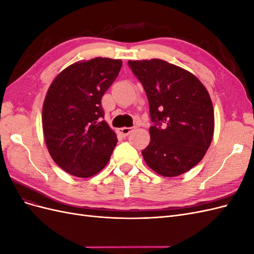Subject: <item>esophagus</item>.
<instances>
[{
	"mask_svg": "<svg viewBox=\"0 0 254 254\" xmlns=\"http://www.w3.org/2000/svg\"><path fill=\"white\" fill-rule=\"evenodd\" d=\"M131 131H132V127H123L119 129V133L122 136H127Z\"/></svg>",
	"mask_w": 254,
	"mask_h": 254,
	"instance_id": "esophagus-1",
	"label": "esophagus"
}]
</instances>
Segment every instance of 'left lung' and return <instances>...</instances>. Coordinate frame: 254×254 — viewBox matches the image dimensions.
Wrapping results in <instances>:
<instances>
[{"label": "left lung", "instance_id": "left-lung-1", "mask_svg": "<svg viewBox=\"0 0 254 254\" xmlns=\"http://www.w3.org/2000/svg\"><path fill=\"white\" fill-rule=\"evenodd\" d=\"M142 82L153 125L142 155L152 171L176 177L197 165L210 147L214 111L209 92L194 74L162 59L129 60Z\"/></svg>", "mask_w": 254, "mask_h": 254}]
</instances>
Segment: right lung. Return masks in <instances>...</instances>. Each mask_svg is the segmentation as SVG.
Listing matches in <instances>:
<instances>
[{
	"mask_svg": "<svg viewBox=\"0 0 254 254\" xmlns=\"http://www.w3.org/2000/svg\"><path fill=\"white\" fill-rule=\"evenodd\" d=\"M122 60L96 57L65 67L53 80L42 108V128L60 168L89 178L108 163L118 143L104 121L102 97L118 77Z\"/></svg>",
	"mask_w": 254,
	"mask_h": 254,
	"instance_id": "right-lung-1",
	"label": "right lung"
}]
</instances>
